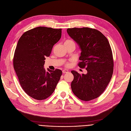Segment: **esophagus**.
<instances>
[{"label": "esophagus", "mask_w": 131, "mask_h": 131, "mask_svg": "<svg viewBox=\"0 0 131 131\" xmlns=\"http://www.w3.org/2000/svg\"><path fill=\"white\" fill-rule=\"evenodd\" d=\"M68 71L67 70H64L63 71V74H65V73H68Z\"/></svg>", "instance_id": "esophagus-1"}]
</instances>
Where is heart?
I'll return each instance as SVG.
<instances>
[{
	"label": "heart",
	"mask_w": 131,
	"mask_h": 131,
	"mask_svg": "<svg viewBox=\"0 0 131 131\" xmlns=\"http://www.w3.org/2000/svg\"><path fill=\"white\" fill-rule=\"evenodd\" d=\"M70 41H72L71 40H66V41H65V43H66V42H70ZM68 65V64H66V66H67Z\"/></svg>",
	"instance_id": "1"
}]
</instances>
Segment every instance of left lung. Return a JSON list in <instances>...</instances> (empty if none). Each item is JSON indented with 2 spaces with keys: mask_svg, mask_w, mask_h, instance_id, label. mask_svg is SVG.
Masks as SVG:
<instances>
[{
  "mask_svg": "<svg viewBox=\"0 0 131 131\" xmlns=\"http://www.w3.org/2000/svg\"><path fill=\"white\" fill-rule=\"evenodd\" d=\"M67 33L81 50L78 66L85 68L86 74L72 71L73 93L81 100L90 101L99 97L111 81L114 61L111 46L107 38L99 31L89 27L69 28Z\"/></svg>",
  "mask_w": 131,
  "mask_h": 131,
  "instance_id": "1",
  "label": "left lung"
}]
</instances>
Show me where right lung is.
<instances>
[{
  "label": "right lung",
  "instance_id": "obj_1",
  "mask_svg": "<svg viewBox=\"0 0 131 131\" xmlns=\"http://www.w3.org/2000/svg\"><path fill=\"white\" fill-rule=\"evenodd\" d=\"M61 29L39 26L24 32L19 38L13 58V66L25 92L38 100L52 94L62 71L44 69L45 57L60 40Z\"/></svg>",
  "mask_w": 131,
  "mask_h": 131
}]
</instances>
